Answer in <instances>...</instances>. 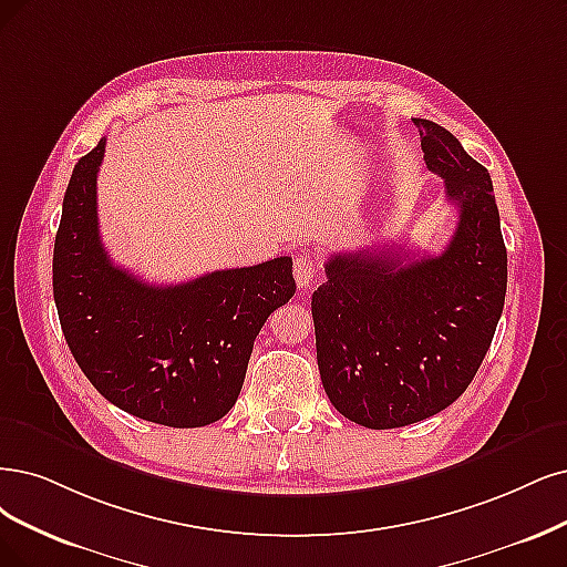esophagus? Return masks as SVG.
Returning <instances> with one entry per match:
<instances>
[{"label": "esophagus", "instance_id": "esophagus-1", "mask_svg": "<svg viewBox=\"0 0 567 567\" xmlns=\"http://www.w3.org/2000/svg\"><path fill=\"white\" fill-rule=\"evenodd\" d=\"M318 270H320V264L312 255H299L295 259V280L301 289L310 287V282H312V278H316Z\"/></svg>", "mask_w": 567, "mask_h": 567}]
</instances>
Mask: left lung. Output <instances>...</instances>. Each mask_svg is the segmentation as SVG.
Wrapping results in <instances>:
<instances>
[{
    "label": "left lung",
    "mask_w": 567,
    "mask_h": 567,
    "mask_svg": "<svg viewBox=\"0 0 567 567\" xmlns=\"http://www.w3.org/2000/svg\"><path fill=\"white\" fill-rule=\"evenodd\" d=\"M413 123L427 167L457 205L451 243L427 257L394 247L337 251L310 301L329 402L369 430L404 427L451 406L484 362L507 295L488 171L439 123Z\"/></svg>",
    "instance_id": "1"
}]
</instances>
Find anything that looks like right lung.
I'll list each match as a JSON object with an SVG mask.
<instances>
[{"instance_id": "add662e5", "label": "right lung", "mask_w": 567, "mask_h": 567, "mask_svg": "<svg viewBox=\"0 0 567 567\" xmlns=\"http://www.w3.org/2000/svg\"><path fill=\"white\" fill-rule=\"evenodd\" d=\"M104 140L70 177L53 247V299L93 388L125 413L203 427L234 409L255 339L297 291L291 259L150 285L112 264L97 226Z\"/></svg>"}]
</instances>
